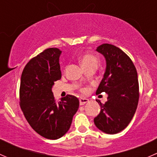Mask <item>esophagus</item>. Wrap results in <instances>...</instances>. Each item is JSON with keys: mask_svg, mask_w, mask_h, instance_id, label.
I'll use <instances>...</instances> for the list:
<instances>
[{"mask_svg": "<svg viewBox=\"0 0 157 157\" xmlns=\"http://www.w3.org/2000/svg\"><path fill=\"white\" fill-rule=\"evenodd\" d=\"M89 102V99H85V98H80V105H84L86 102Z\"/></svg>", "mask_w": 157, "mask_h": 157, "instance_id": "obj_1", "label": "esophagus"}]
</instances>
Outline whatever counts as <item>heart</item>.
I'll use <instances>...</instances> for the list:
<instances>
[{"instance_id":"obj_1","label":"heart","mask_w":157,"mask_h":157,"mask_svg":"<svg viewBox=\"0 0 157 157\" xmlns=\"http://www.w3.org/2000/svg\"><path fill=\"white\" fill-rule=\"evenodd\" d=\"M79 60L83 68L90 65H97L98 63V58L92 54H83L80 55Z\"/></svg>"}]
</instances>
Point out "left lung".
<instances>
[{
    "mask_svg": "<svg viewBox=\"0 0 157 157\" xmlns=\"http://www.w3.org/2000/svg\"><path fill=\"white\" fill-rule=\"evenodd\" d=\"M96 51L105 59L103 78L96 94L105 93L107 101L94 118L95 125L105 134H115L131 122L137 107L139 85L137 73L131 58L118 47L102 44Z\"/></svg>",
    "mask_w": 157,
    "mask_h": 157,
    "instance_id": "obj_1",
    "label": "left lung"
}]
</instances>
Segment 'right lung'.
<instances>
[{
    "label": "right lung",
    "instance_id": "right-lung-1",
    "mask_svg": "<svg viewBox=\"0 0 157 157\" xmlns=\"http://www.w3.org/2000/svg\"><path fill=\"white\" fill-rule=\"evenodd\" d=\"M61 51L48 48L31 59L20 80V107L33 129L42 137L57 140L68 131L79 108L76 96L67 95L56 102L52 93L55 82L61 78Z\"/></svg>",
    "mask_w": 157,
    "mask_h": 157
}]
</instances>
